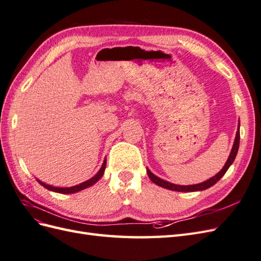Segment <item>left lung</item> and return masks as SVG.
I'll return each instance as SVG.
<instances>
[{
	"label": "left lung",
	"instance_id": "8db88e82",
	"mask_svg": "<svg viewBox=\"0 0 261 261\" xmlns=\"http://www.w3.org/2000/svg\"><path fill=\"white\" fill-rule=\"evenodd\" d=\"M239 147H240V122H239V127H238V132H236V136H235L234 144H233V147H232V150H231V153H230V155H228L227 160L224 164V167L221 169V171L218 173V174H216L215 176H212L211 178L204 180V181H202V183H199V184L186 185L185 186V185L173 184V183H170V181H168V180H164L160 177H158L148 168H147V174H148L149 178L152 180V183H154L155 185L160 186V187L170 189V191H174V192H200V191H204V189L210 188L211 186L215 185L217 181L225 174L226 171L228 170V168L231 167L232 163L235 160L236 154H238V151H239Z\"/></svg>",
	"mask_w": 261,
	"mask_h": 261
}]
</instances>
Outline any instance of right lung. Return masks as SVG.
<instances>
[{
  "instance_id": "1",
  "label": "right lung",
  "mask_w": 261,
  "mask_h": 261,
  "mask_svg": "<svg viewBox=\"0 0 261 261\" xmlns=\"http://www.w3.org/2000/svg\"><path fill=\"white\" fill-rule=\"evenodd\" d=\"M106 165H107V159H105L103 163H102V167L101 169L98 171V173L94 176H92L91 178H89L88 180L86 181H83V183L78 184V185H75V186H72V187H55V186H52V185H49V184H45L43 183V181L39 180L37 178V181L40 185H42L44 188L48 189V191H51V192H55V193H60V194H74V193H77V192H81L83 191V189L85 188H88L90 186H92L93 184H96L97 181L103 176L105 174V170H106Z\"/></svg>"
}]
</instances>
